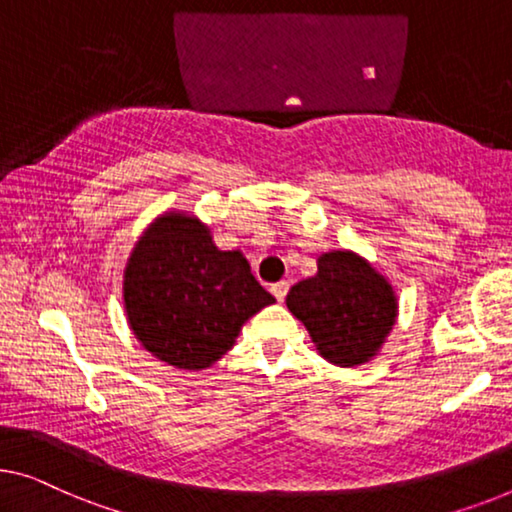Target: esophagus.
<instances>
[{
	"label": "esophagus",
	"instance_id": "esophagus-1",
	"mask_svg": "<svg viewBox=\"0 0 512 512\" xmlns=\"http://www.w3.org/2000/svg\"><path fill=\"white\" fill-rule=\"evenodd\" d=\"M289 292V282H276V285H271V294L276 296V299L282 303L285 301V296Z\"/></svg>",
	"mask_w": 512,
	"mask_h": 512
}]
</instances>
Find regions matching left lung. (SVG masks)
<instances>
[{"instance_id":"obj_1","label":"left lung","mask_w":512,"mask_h":512,"mask_svg":"<svg viewBox=\"0 0 512 512\" xmlns=\"http://www.w3.org/2000/svg\"><path fill=\"white\" fill-rule=\"evenodd\" d=\"M287 308L326 361L352 368L370 361L398 317L393 287L363 257L333 250L317 273L289 289Z\"/></svg>"}]
</instances>
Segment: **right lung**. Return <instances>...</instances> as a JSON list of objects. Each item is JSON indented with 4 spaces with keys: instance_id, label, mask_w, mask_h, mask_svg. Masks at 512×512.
<instances>
[{
    "instance_id": "1",
    "label": "right lung",
    "mask_w": 512,
    "mask_h": 512,
    "mask_svg": "<svg viewBox=\"0 0 512 512\" xmlns=\"http://www.w3.org/2000/svg\"><path fill=\"white\" fill-rule=\"evenodd\" d=\"M124 303L147 352L174 368L202 370L230 352L241 326L276 299L239 250H218L207 225L167 213L128 257Z\"/></svg>"
}]
</instances>
